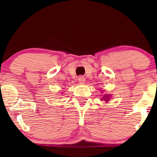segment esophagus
Instances as JSON below:
<instances>
[{
	"label": "esophagus",
	"mask_w": 157,
	"mask_h": 157,
	"mask_svg": "<svg viewBox=\"0 0 157 157\" xmlns=\"http://www.w3.org/2000/svg\"><path fill=\"white\" fill-rule=\"evenodd\" d=\"M78 81H79V83H84L85 82V81H86V78H85V77L84 76H80L78 77Z\"/></svg>",
	"instance_id": "obj_1"
}]
</instances>
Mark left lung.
<instances>
[{"mask_svg": "<svg viewBox=\"0 0 157 157\" xmlns=\"http://www.w3.org/2000/svg\"><path fill=\"white\" fill-rule=\"evenodd\" d=\"M109 97H110V94H105V95L104 96V97H103L102 98H101V99L106 101H108L109 100Z\"/></svg>", "mask_w": 157, "mask_h": 157, "instance_id": "obj_1", "label": "left lung"}]
</instances>
